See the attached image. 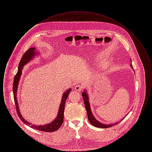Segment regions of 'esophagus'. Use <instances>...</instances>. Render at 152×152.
<instances>
[{"instance_id": "34e87169", "label": "esophagus", "mask_w": 152, "mask_h": 152, "mask_svg": "<svg viewBox=\"0 0 152 152\" xmlns=\"http://www.w3.org/2000/svg\"><path fill=\"white\" fill-rule=\"evenodd\" d=\"M75 88L76 91H77V92H80L83 89V87L82 86H80V85L76 86Z\"/></svg>"}]
</instances>
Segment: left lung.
Segmentation results:
<instances>
[{
	"label": "left lung",
	"instance_id": "8db88e82",
	"mask_svg": "<svg viewBox=\"0 0 152 152\" xmlns=\"http://www.w3.org/2000/svg\"><path fill=\"white\" fill-rule=\"evenodd\" d=\"M130 66L132 67V68L133 69V66L132 64H130ZM82 96L83 97V100L84 102V104L86 106V108L87 110V115H88V120L89 121V123H91L93 126L97 127V128H110L112 127V126H114L116 124H117L119 122H117L116 123H112V124H102L100 122H99V121H97L95 118L94 116L92 114V112L91 111V109L90 108V104L89 102V99H88V96L87 94L86 91H84L83 93H82ZM125 117H124L123 118L124 119Z\"/></svg>",
	"mask_w": 152,
	"mask_h": 152
}]
</instances>
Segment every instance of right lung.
Returning <instances> with one entry per match:
<instances>
[{
  "mask_svg": "<svg viewBox=\"0 0 152 152\" xmlns=\"http://www.w3.org/2000/svg\"><path fill=\"white\" fill-rule=\"evenodd\" d=\"M35 48H30L27 51H26L22 56V59L19 63L18 72L15 76L14 79V83H13V93H14V102L15 104V107L18 115L22 120V122L24 124H26L27 125L29 126L31 128L39 131L42 132H52L56 130H58V129L61 126L62 124L64 121V107H65V103L67 97L69 94L70 92L71 91V89L69 88L66 90L65 92L63 94L62 99L61 103L60 104L59 109L58 111V116L51 123L45 124L44 125H34L28 122L27 121L25 120V119L23 117L22 115L20 113V110L19 109L18 102L17 100V91H18V87L19 82V80L20 76L22 75V69L24 65L30 61L33 58H35V55L37 54V52L35 51Z\"/></svg>",
  "mask_w": 152,
  "mask_h": 152,
  "instance_id": "add662e5",
  "label": "right lung"
}]
</instances>
